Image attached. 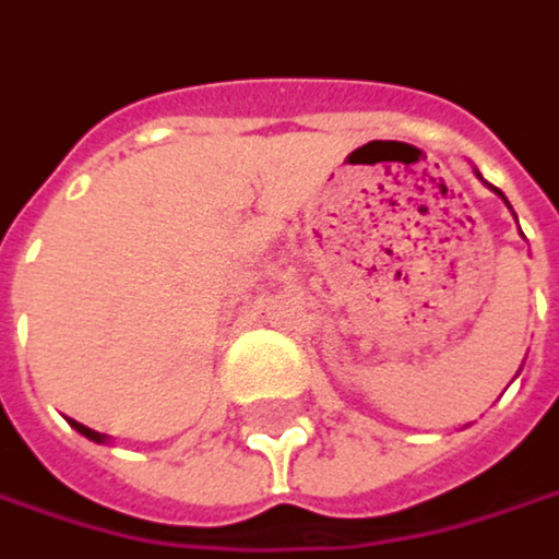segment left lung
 Listing matches in <instances>:
<instances>
[{
	"label": "left lung",
	"instance_id": "obj_1",
	"mask_svg": "<svg viewBox=\"0 0 559 559\" xmlns=\"http://www.w3.org/2000/svg\"><path fill=\"white\" fill-rule=\"evenodd\" d=\"M499 193H502V190H499Z\"/></svg>",
	"mask_w": 559,
	"mask_h": 559
}]
</instances>
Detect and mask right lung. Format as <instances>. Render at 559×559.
Here are the masks:
<instances>
[{
    "label": "right lung",
    "mask_w": 559,
    "mask_h": 559,
    "mask_svg": "<svg viewBox=\"0 0 559 559\" xmlns=\"http://www.w3.org/2000/svg\"><path fill=\"white\" fill-rule=\"evenodd\" d=\"M70 424H73V430H76V433H83V437H90V440H96V443H103V440H106L103 433H96V430H90V427H83V424H76V420H70Z\"/></svg>",
    "instance_id": "1"
}]
</instances>
